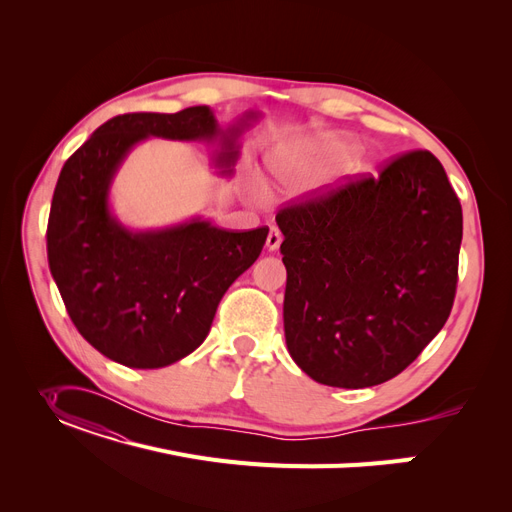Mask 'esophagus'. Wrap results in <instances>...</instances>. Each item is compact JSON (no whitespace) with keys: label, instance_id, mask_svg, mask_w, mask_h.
Wrapping results in <instances>:
<instances>
[{"label":"esophagus","instance_id":"1","mask_svg":"<svg viewBox=\"0 0 512 512\" xmlns=\"http://www.w3.org/2000/svg\"><path fill=\"white\" fill-rule=\"evenodd\" d=\"M280 245H282V234H280V230L276 226H272L270 232H267L265 247H267V251H276Z\"/></svg>","mask_w":512,"mask_h":512}]
</instances>
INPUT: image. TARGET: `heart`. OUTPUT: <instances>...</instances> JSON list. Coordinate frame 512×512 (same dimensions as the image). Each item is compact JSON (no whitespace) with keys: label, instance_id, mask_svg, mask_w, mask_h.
<instances>
[{"label":"heart","instance_id":"b5f03b06","mask_svg":"<svg viewBox=\"0 0 512 512\" xmlns=\"http://www.w3.org/2000/svg\"><path fill=\"white\" fill-rule=\"evenodd\" d=\"M355 147V141L344 134H324L309 143H288L270 155V172L280 182H303L332 161L344 157ZM371 168V157L365 153L351 155L342 166L346 176H359Z\"/></svg>","mask_w":512,"mask_h":512}]
</instances>
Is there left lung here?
I'll return each instance as SVG.
<instances>
[{
	"instance_id": "1",
	"label": "left lung",
	"mask_w": 512,
	"mask_h": 512,
	"mask_svg": "<svg viewBox=\"0 0 512 512\" xmlns=\"http://www.w3.org/2000/svg\"><path fill=\"white\" fill-rule=\"evenodd\" d=\"M284 334L309 378L378 386L407 369L450 315L463 209L429 151L396 157L276 215Z\"/></svg>"
}]
</instances>
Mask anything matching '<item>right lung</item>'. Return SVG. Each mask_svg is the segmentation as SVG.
<instances>
[{
	"label": "right lung",
	"instance_id": "add662e5",
	"mask_svg": "<svg viewBox=\"0 0 512 512\" xmlns=\"http://www.w3.org/2000/svg\"><path fill=\"white\" fill-rule=\"evenodd\" d=\"M257 118L249 112L224 130L207 105L124 114L68 157L47 222L49 270L72 324L107 359L157 369L191 355L207 338L224 292L257 261L270 232H228L201 218L128 230L110 207L122 161L149 137L218 143L213 166L232 176L240 134Z\"/></svg>",
	"mask_w": 512,
	"mask_h": 512
}]
</instances>
